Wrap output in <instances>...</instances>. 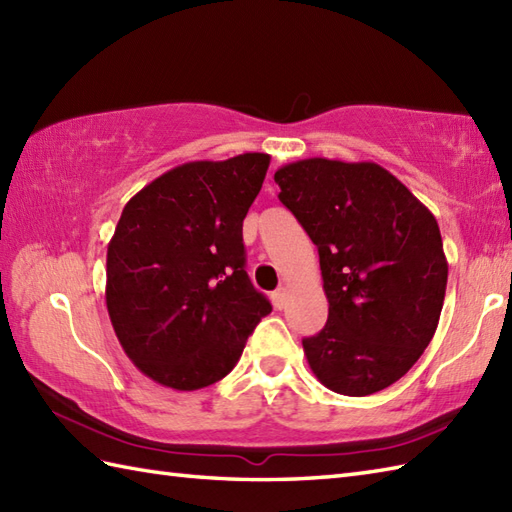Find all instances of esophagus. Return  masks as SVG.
<instances>
[{
  "instance_id": "obj_1",
  "label": "esophagus",
  "mask_w": 512,
  "mask_h": 512,
  "mask_svg": "<svg viewBox=\"0 0 512 512\" xmlns=\"http://www.w3.org/2000/svg\"><path fill=\"white\" fill-rule=\"evenodd\" d=\"M273 303L277 310H284L286 303H288V290L286 288H279L273 292Z\"/></svg>"
}]
</instances>
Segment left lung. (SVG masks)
Wrapping results in <instances>:
<instances>
[{"label": "left lung", "mask_w": 512, "mask_h": 512, "mask_svg": "<svg viewBox=\"0 0 512 512\" xmlns=\"http://www.w3.org/2000/svg\"><path fill=\"white\" fill-rule=\"evenodd\" d=\"M279 200L319 248L328 323L308 365L343 396L405 376L436 334L449 264L436 217L376 162L306 158L277 169Z\"/></svg>", "instance_id": "8db88e82"}]
</instances>
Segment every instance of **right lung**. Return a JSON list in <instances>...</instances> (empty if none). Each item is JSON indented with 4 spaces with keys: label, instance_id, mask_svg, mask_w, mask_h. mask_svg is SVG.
Returning <instances> with one entry per match:
<instances>
[{
    "label": "right lung",
    "instance_id": "right-lung-1",
    "mask_svg": "<svg viewBox=\"0 0 512 512\" xmlns=\"http://www.w3.org/2000/svg\"><path fill=\"white\" fill-rule=\"evenodd\" d=\"M268 165V154L184 162L125 204L105 301L125 354L156 383L193 391L222 380L273 310L246 275L242 239Z\"/></svg>",
    "mask_w": 512,
    "mask_h": 512
}]
</instances>
